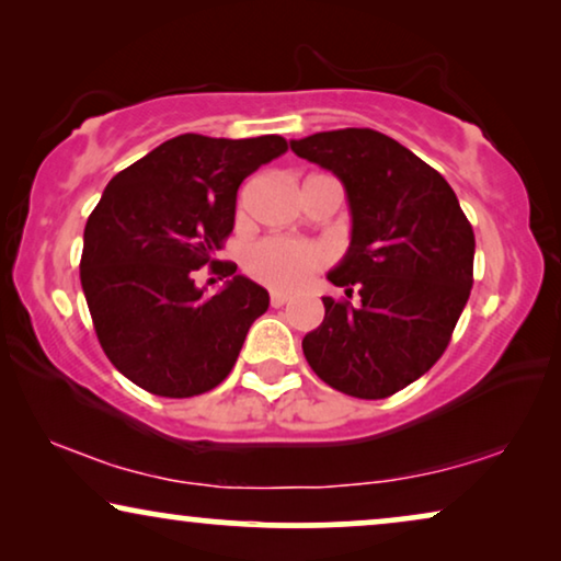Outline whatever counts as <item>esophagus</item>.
<instances>
[{
	"label": "esophagus",
	"instance_id": "esophagus-1",
	"mask_svg": "<svg viewBox=\"0 0 561 561\" xmlns=\"http://www.w3.org/2000/svg\"><path fill=\"white\" fill-rule=\"evenodd\" d=\"M288 304V294H280V290H273L271 294V306L273 309H280V306Z\"/></svg>",
	"mask_w": 561,
	"mask_h": 561
}]
</instances>
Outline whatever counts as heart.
Here are the masks:
<instances>
[{"mask_svg": "<svg viewBox=\"0 0 561 561\" xmlns=\"http://www.w3.org/2000/svg\"><path fill=\"white\" fill-rule=\"evenodd\" d=\"M327 260L329 255L321 244L290 240V237H265L248 250L244 271L267 288L294 290L321 271Z\"/></svg>", "mask_w": 561, "mask_h": 561, "instance_id": "heart-1", "label": "heart"}]
</instances>
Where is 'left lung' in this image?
Wrapping results in <instances>:
<instances>
[{
    "label": "left lung",
    "mask_w": 561,
    "mask_h": 561,
    "mask_svg": "<svg viewBox=\"0 0 561 561\" xmlns=\"http://www.w3.org/2000/svg\"><path fill=\"white\" fill-rule=\"evenodd\" d=\"M290 150L342 181L352 214L347 255L327 275L347 298H321L304 355L340 393L393 396L447 350L472 288V225L442 173L375 129L317 133Z\"/></svg>",
    "instance_id": "8db88e82"
}]
</instances>
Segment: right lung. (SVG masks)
<instances>
[{"mask_svg": "<svg viewBox=\"0 0 561 561\" xmlns=\"http://www.w3.org/2000/svg\"><path fill=\"white\" fill-rule=\"evenodd\" d=\"M278 135H179L119 171L83 229L81 288L99 344L135 386L165 398L217 388L271 296L217 252L234 227L237 188L283 156ZM228 286L204 297L193 271Z\"/></svg>", "mask_w": 561, "mask_h": 561, "instance_id": "obj_1", "label": "right lung"}]
</instances>
